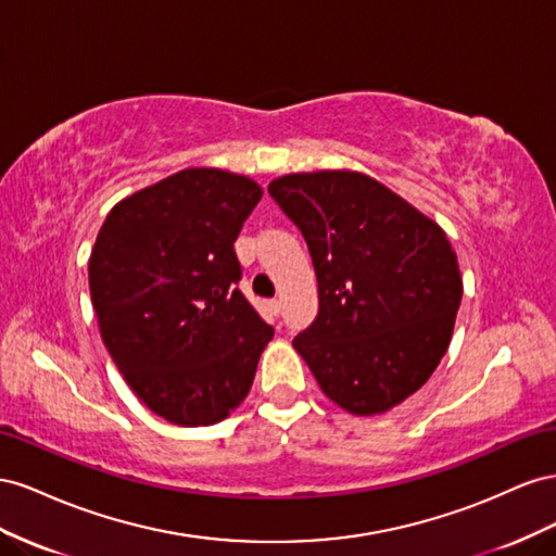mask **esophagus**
<instances>
[{
    "label": "esophagus",
    "mask_w": 556,
    "mask_h": 556,
    "mask_svg": "<svg viewBox=\"0 0 556 556\" xmlns=\"http://www.w3.org/2000/svg\"><path fill=\"white\" fill-rule=\"evenodd\" d=\"M279 309H281V303H279V300H267V312H269V314L277 316V314H279Z\"/></svg>",
    "instance_id": "34e87169"
}]
</instances>
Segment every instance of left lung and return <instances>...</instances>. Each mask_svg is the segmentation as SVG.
Returning <instances> with one entry per match:
<instances>
[{
  "label": "left lung",
  "instance_id": "left-lung-1",
  "mask_svg": "<svg viewBox=\"0 0 556 556\" xmlns=\"http://www.w3.org/2000/svg\"><path fill=\"white\" fill-rule=\"evenodd\" d=\"M267 190L303 232L319 283V316L295 352L349 415L401 405L445 356L462 305L445 230L354 169L283 174Z\"/></svg>",
  "mask_w": 556,
  "mask_h": 556
}]
</instances>
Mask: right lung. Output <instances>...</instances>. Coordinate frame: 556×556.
<instances>
[{
    "label": "right lung",
    "mask_w": 556,
    "mask_h": 556,
    "mask_svg": "<svg viewBox=\"0 0 556 556\" xmlns=\"http://www.w3.org/2000/svg\"><path fill=\"white\" fill-rule=\"evenodd\" d=\"M263 188L188 167L114 204L90 251L92 309L109 356L157 417L212 426L249 395L275 330L235 283V240Z\"/></svg>",
    "instance_id": "1"
}]
</instances>
